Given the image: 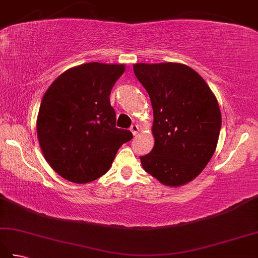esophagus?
<instances>
[{
  "label": "esophagus",
  "instance_id": "esophagus-1",
  "mask_svg": "<svg viewBox=\"0 0 258 258\" xmlns=\"http://www.w3.org/2000/svg\"><path fill=\"white\" fill-rule=\"evenodd\" d=\"M131 132H132L133 133V135H136V134H138L139 133V125L138 124H132V126H131Z\"/></svg>",
  "mask_w": 258,
  "mask_h": 258
}]
</instances>
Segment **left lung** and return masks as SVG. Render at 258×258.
<instances>
[{"instance_id": "1", "label": "left lung", "mask_w": 258, "mask_h": 258, "mask_svg": "<svg viewBox=\"0 0 258 258\" xmlns=\"http://www.w3.org/2000/svg\"><path fill=\"white\" fill-rule=\"evenodd\" d=\"M134 74L149 93L155 143L140 156L145 171L167 186L195 178L215 152L222 126L216 97L193 69L178 63H139Z\"/></svg>"}]
</instances>
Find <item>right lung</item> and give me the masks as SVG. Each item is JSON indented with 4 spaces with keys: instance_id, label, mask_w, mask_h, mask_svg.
Returning <instances> with one entry per match:
<instances>
[{
    "instance_id": "right-lung-1",
    "label": "right lung",
    "mask_w": 258,
    "mask_h": 258,
    "mask_svg": "<svg viewBox=\"0 0 258 258\" xmlns=\"http://www.w3.org/2000/svg\"><path fill=\"white\" fill-rule=\"evenodd\" d=\"M123 64L87 63L65 71L43 96L37 139L45 160L73 183L92 182L105 174L118 149L133 139L117 128L109 103Z\"/></svg>"
}]
</instances>
